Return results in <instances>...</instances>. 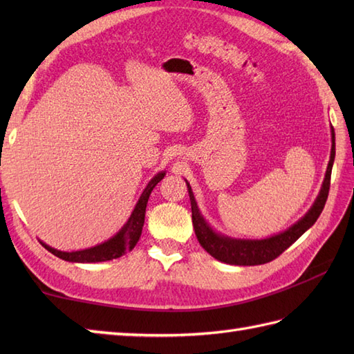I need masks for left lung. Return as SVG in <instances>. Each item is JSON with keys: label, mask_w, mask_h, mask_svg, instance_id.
<instances>
[{"label": "left lung", "mask_w": 354, "mask_h": 354, "mask_svg": "<svg viewBox=\"0 0 354 354\" xmlns=\"http://www.w3.org/2000/svg\"><path fill=\"white\" fill-rule=\"evenodd\" d=\"M335 161V129L332 127V152H330V161L327 165L326 178L322 183L321 192L318 194L317 201L313 202L312 208L301 217L297 223H293L289 230H286L280 234H275L272 237L261 239V240H245V239H231L227 236H222L216 232L202 217L196 201H194L193 192L190 184L187 183V189H189V196L192 202V221L194 232L199 240L201 246L213 255L216 260L228 263V265H237V266H255V265H265V263L272 261L278 255L283 254L288 248L297 242L304 232L309 230L312 225L317 222L319 214L322 213V208L326 205V201L330 190V176H332V167Z\"/></svg>", "instance_id": "1"}]
</instances>
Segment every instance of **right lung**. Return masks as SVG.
<instances>
[{"label": "right lung", "mask_w": 354, "mask_h": 354, "mask_svg": "<svg viewBox=\"0 0 354 354\" xmlns=\"http://www.w3.org/2000/svg\"><path fill=\"white\" fill-rule=\"evenodd\" d=\"M164 175L165 171H160L158 175H155L152 179H150V183L147 184L145 192L141 193L137 205H135L131 217L124 223V227L120 230L114 237L106 240V242L93 248H88V250L73 251V252L57 251L55 248L45 245L44 242H41V245L53 255H56V257L62 259L65 261H73V263H97V261H106V260L122 257V255L126 254L127 251H132L133 246L137 245V242L140 240L142 225H145V214H146L149 196L155 189V185L164 178Z\"/></svg>", "instance_id": "right-lung-1"}]
</instances>
